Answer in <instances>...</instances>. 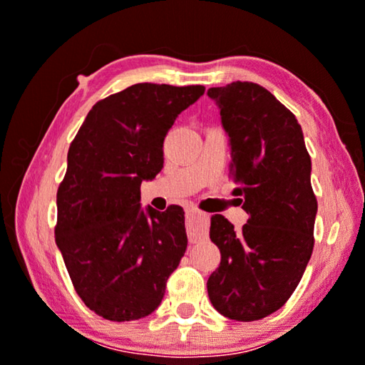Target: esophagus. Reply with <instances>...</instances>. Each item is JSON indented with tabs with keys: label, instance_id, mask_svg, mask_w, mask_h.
<instances>
[{
	"label": "esophagus",
	"instance_id": "34e87169",
	"mask_svg": "<svg viewBox=\"0 0 365 365\" xmlns=\"http://www.w3.org/2000/svg\"><path fill=\"white\" fill-rule=\"evenodd\" d=\"M187 236L191 242L201 241L202 237H206L207 226H209V216L206 212L197 211V209H187Z\"/></svg>",
	"mask_w": 365,
	"mask_h": 365
}]
</instances>
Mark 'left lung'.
I'll list each match as a JSON object with an SVG mask.
<instances>
[{
  "mask_svg": "<svg viewBox=\"0 0 365 365\" xmlns=\"http://www.w3.org/2000/svg\"><path fill=\"white\" fill-rule=\"evenodd\" d=\"M207 96L221 111L234 194L249 214L241 231L221 214L211 217L221 264L207 294L224 317L259 321L287 302L311 259L317 214L311 156L296 116L259 84L236 81Z\"/></svg>",
  "mask_w": 365,
  "mask_h": 365,
  "instance_id": "left-lung-1",
  "label": "left lung"
}]
</instances>
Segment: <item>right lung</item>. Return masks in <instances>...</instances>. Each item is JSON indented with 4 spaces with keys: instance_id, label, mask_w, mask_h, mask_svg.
<instances>
[{
    "instance_id": "add662e5",
    "label": "right lung",
    "mask_w": 365,
    "mask_h": 365,
    "mask_svg": "<svg viewBox=\"0 0 365 365\" xmlns=\"http://www.w3.org/2000/svg\"><path fill=\"white\" fill-rule=\"evenodd\" d=\"M204 86L139 83L94 104L68 151L56 194V246L86 306L108 321L149 316L187 247L184 211L141 207L163 143Z\"/></svg>"
}]
</instances>
